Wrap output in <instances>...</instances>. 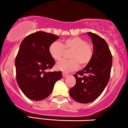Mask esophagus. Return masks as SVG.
<instances>
[{
    "mask_svg": "<svg viewBox=\"0 0 128 128\" xmlns=\"http://www.w3.org/2000/svg\"><path fill=\"white\" fill-rule=\"evenodd\" d=\"M62 76H63V77H66L67 76H68V74H66V73H64V72H63L62 73Z\"/></svg>",
    "mask_w": 128,
    "mask_h": 128,
    "instance_id": "34e87169",
    "label": "esophagus"
}]
</instances>
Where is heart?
Returning <instances> with one entry per match:
<instances>
[{
    "instance_id": "heart-1",
    "label": "heart",
    "mask_w": 128,
    "mask_h": 128,
    "mask_svg": "<svg viewBox=\"0 0 128 128\" xmlns=\"http://www.w3.org/2000/svg\"><path fill=\"white\" fill-rule=\"evenodd\" d=\"M64 51L71 52L69 54L70 60H62L56 64L58 70L69 72L81 68L85 67L90 62L94 56V48L82 38L75 36L64 40L62 43L54 42L49 46L48 52L51 57L55 60L62 58Z\"/></svg>"
}]
</instances>
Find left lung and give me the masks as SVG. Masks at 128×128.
Wrapping results in <instances>:
<instances>
[{
	"instance_id": "1",
	"label": "left lung",
	"mask_w": 128,
	"mask_h": 128,
	"mask_svg": "<svg viewBox=\"0 0 128 128\" xmlns=\"http://www.w3.org/2000/svg\"><path fill=\"white\" fill-rule=\"evenodd\" d=\"M87 34L94 44V56L83 70L74 75L76 84L70 89V97L82 104L94 101L102 93L110 77L112 60L106 40L94 33Z\"/></svg>"
}]
</instances>
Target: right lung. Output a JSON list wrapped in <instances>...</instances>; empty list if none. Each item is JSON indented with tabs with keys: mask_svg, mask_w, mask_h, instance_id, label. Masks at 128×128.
<instances>
[{
	"mask_svg": "<svg viewBox=\"0 0 128 128\" xmlns=\"http://www.w3.org/2000/svg\"><path fill=\"white\" fill-rule=\"evenodd\" d=\"M59 37L45 32H36L22 40L16 56V80L24 95L33 100L47 98L57 81L61 79V71L47 72L55 64L48 52L51 44Z\"/></svg>",
	"mask_w": 128,
	"mask_h": 128,
	"instance_id": "add662e5",
	"label": "right lung"
}]
</instances>
